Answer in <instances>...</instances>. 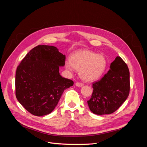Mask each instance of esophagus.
<instances>
[{"mask_svg": "<svg viewBox=\"0 0 147 147\" xmlns=\"http://www.w3.org/2000/svg\"><path fill=\"white\" fill-rule=\"evenodd\" d=\"M75 85H76L77 86H78V87H82V86H83L84 84H83V83H80V82H77L76 83H75Z\"/></svg>", "mask_w": 147, "mask_h": 147, "instance_id": "34e87169", "label": "esophagus"}]
</instances>
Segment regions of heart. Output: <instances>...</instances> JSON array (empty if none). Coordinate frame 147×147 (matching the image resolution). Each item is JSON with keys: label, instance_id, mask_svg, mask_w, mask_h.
I'll list each match as a JSON object with an SVG mask.
<instances>
[{"label": "heart", "instance_id": "heart-1", "mask_svg": "<svg viewBox=\"0 0 147 147\" xmlns=\"http://www.w3.org/2000/svg\"><path fill=\"white\" fill-rule=\"evenodd\" d=\"M65 67L72 72L75 68L80 70L81 78L86 82L94 81L104 72L107 67L105 57L90 50H83L75 52L70 61L65 62Z\"/></svg>", "mask_w": 147, "mask_h": 147}]
</instances>
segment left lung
I'll list each match as a JSON object with an SVG mask.
<instances>
[{
	"label": "left lung",
	"instance_id": "1",
	"mask_svg": "<svg viewBox=\"0 0 147 147\" xmlns=\"http://www.w3.org/2000/svg\"><path fill=\"white\" fill-rule=\"evenodd\" d=\"M110 67L100 80L93 83V92L88 100L89 108L96 115L113 113L129 94V70L125 62L117 56Z\"/></svg>",
	"mask_w": 147,
	"mask_h": 147
}]
</instances>
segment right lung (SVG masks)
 <instances>
[{
	"mask_svg": "<svg viewBox=\"0 0 147 147\" xmlns=\"http://www.w3.org/2000/svg\"><path fill=\"white\" fill-rule=\"evenodd\" d=\"M65 56L56 47L38 45L32 49L18 66L16 97L29 113L41 117L53 112L67 88L74 82L59 74Z\"/></svg>",
	"mask_w": 147,
	"mask_h": 147,
	"instance_id": "obj_1",
	"label": "right lung"
}]
</instances>
